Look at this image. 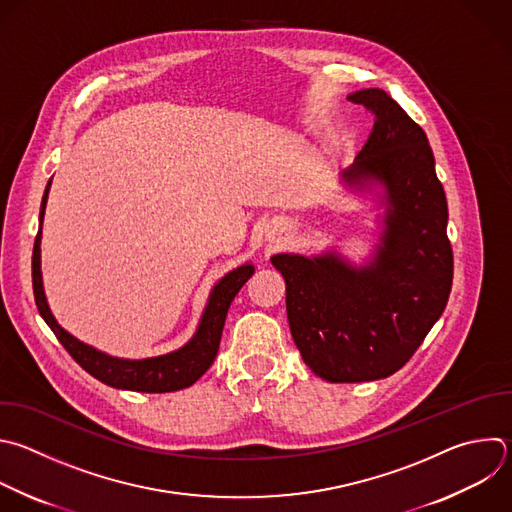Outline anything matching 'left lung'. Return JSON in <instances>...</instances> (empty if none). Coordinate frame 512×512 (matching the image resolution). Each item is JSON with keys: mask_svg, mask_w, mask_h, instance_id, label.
<instances>
[{"mask_svg": "<svg viewBox=\"0 0 512 512\" xmlns=\"http://www.w3.org/2000/svg\"><path fill=\"white\" fill-rule=\"evenodd\" d=\"M350 100L374 114V126L344 179L378 181L388 199L376 259L364 269L335 253L271 259L285 277L293 342L309 370L333 384L398 372L442 315L454 273L446 195L424 130L380 88Z\"/></svg>", "mask_w": 512, "mask_h": 512, "instance_id": "obj_1", "label": "left lung"}]
</instances>
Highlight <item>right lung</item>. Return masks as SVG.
<instances>
[{
  "mask_svg": "<svg viewBox=\"0 0 512 512\" xmlns=\"http://www.w3.org/2000/svg\"><path fill=\"white\" fill-rule=\"evenodd\" d=\"M52 181L46 187L42 209H40V231L34 241V253H32V285H34V299L38 305L40 315L50 325V329L56 333L58 342L66 348V352L74 358L76 364H80L90 376L100 380L106 386L120 388V390H134V392H148V394H162V392H177L183 388L193 386L215 362L221 335L227 319V311L231 307V301L239 293V289L247 283V279L253 275V265H241L227 273L213 289L207 309L203 313V319L199 323V329L191 342L166 356L148 358V360H118L112 356H106L72 337L68 331H64L44 295L42 287V271H40V237H42V219L46 211L48 191Z\"/></svg>",
  "mask_w": 512,
  "mask_h": 512,
  "instance_id": "right-lung-1",
  "label": "right lung"
}]
</instances>
